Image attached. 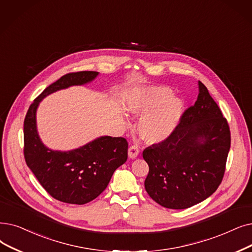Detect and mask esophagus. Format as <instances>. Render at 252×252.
<instances>
[{"instance_id":"1","label":"esophagus","mask_w":252,"mask_h":252,"mask_svg":"<svg viewBox=\"0 0 252 252\" xmlns=\"http://www.w3.org/2000/svg\"><path fill=\"white\" fill-rule=\"evenodd\" d=\"M139 155V148L137 145H130L128 148V158H136Z\"/></svg>"}]
</instances>
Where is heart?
<instances>
[{
    "label": "heart",
    "mask_w": 252,
    "mask_h": 252,
    "mask_svg": "<svg viewBox=\"0 0 252 252\" xmlns=\"http://www.w3.org/2000/svg\"><path fill=\"white\" fill-rule=\"evenodd\" d=\"M127 110L145 116L138 125L140 137L147 143H158L169 138L178 126L184 113L181 99L173 96L172 90L165 86L137 90L129 94Z\"/></svg>",
    "instance_id": "1"
}]
</instances>
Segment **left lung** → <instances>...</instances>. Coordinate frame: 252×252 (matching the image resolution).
Masks as SVG:
<instances>
[{
  "instance_id": "8db88e82",
  "label": "left lung",
  "mask_w": 252,
  "mask_h": 252,
  "mask_svg": "<svg viewBox=\"0 0 252 252\" xmlns=\"http://www.w3.org/2000/svg\"><path fill=\"white\" fill-rule=\"evenodd\" d=\"M199 95L173 134L143 151L150 198L169 209H187L206 200L222 181L231 132L220 107L199 81Z\"/></svg>"
}]
</instances>
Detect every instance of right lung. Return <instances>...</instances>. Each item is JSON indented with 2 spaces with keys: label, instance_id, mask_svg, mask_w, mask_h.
Masks as SVG:
<instances>
[{
  "label": "right lung",
  "instance_id": "1",
  "mask_svg": "<svg viewBox=\"0 0 252 252\" xmlns=\"http://www.w3.org/2000/svg\"><path fill=\"white\" fill-rule=\"evenodd\" d=\"M99 72L82 71L63 75L50 84L30 106L24 124L25 158L28 167L52 198L83 205L107 188L114 171L126 161L128 144L123 137L102 136L79 148L52 150L43 144L36 123L40 102L50 94L95 79Z\"/></svg>",
  "mask_w": 252,
  "mask_h": 252
}]
</instances>
